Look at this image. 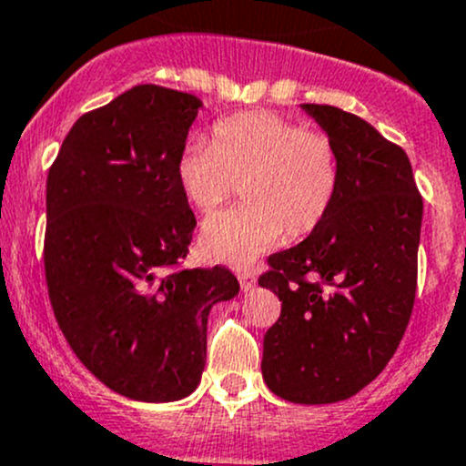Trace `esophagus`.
Instances as JSON below:
<instances>
[{
	"label": "esophagus",
	"instance_id": "esophagus-1",
	"mask_svg": "<svg viewBox=\"0 0 466 466\" xmlns=\"http://www.w3.org/2000/svg\"><path fill=\"white\" fill-rule=\"evenodd\" d=\"M238 280H239V287H242V291H251L253 287H256V276H253L251 271H239Z\"/></svg>",
	"mask_w": 466,
	"mask_h": 466
}]
</instances>
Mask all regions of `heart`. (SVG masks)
<instances>
[{
    "label": "heart",
    "mask_w": 466,
    "mask_h": 466,
    "mask_svg": "<svg viewBox=\"0 0 466 466\" xmlns=\"http://www.w3.org/2000/svg\"><path fill=\"white\" fill-rule=\"evenodd\" d=\"M184 199L208 213L242 188L247 204L210 215L199 233L206 258L247 267L280 239L319 228L339 186V163L325 134L271 112L219 121L208 146L188 143L177 159Z\"/></svg>",
    "instance_id": "heart-1"
}]
</instances>
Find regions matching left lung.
Segmentation results:
<instances>
[{
    "instance_id": "8db88e82",
    "label": "left lung",
    "mask_w": 466,
    "mask_h": 466,
    "mask_svg": "<svg viewBox=\"0 0 466 466\" xmlns=\"http://www.w3.org/2000/svg\"><path fill=\"white\" fill-rule=\"evenodd\" d=\"M300 107L332 141L339 186L319 228L273 253L258 280L282 300L265 334L262 377L287 401L334 404L366 388L404 337L424 204L406 152L370 123L332 105ZM320 284L338 291L325 295Z\"/></svg>"
}]
</instances>
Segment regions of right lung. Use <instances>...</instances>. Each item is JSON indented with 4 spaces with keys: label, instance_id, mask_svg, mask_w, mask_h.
<instances>
[{
    "label": "right lung",
    "instance_id": "obj_1",
    "mask_svg": "<svg viewBox=\"0 0 466 466\" xmlns=\"http://www.w3.org/2000/svg\"><path fill=\"white\" fill-rule=\"evenodd\" d=\"M199 107L184 91L132 87L76 121L46 179L57 325L98 381L150 404L199 386L210 309L239 291L224 267L172 271L198 224L175 167Z\"/></svg>",
    "mask_w": 466,
    "mask_h": 466
}]
</instances>
